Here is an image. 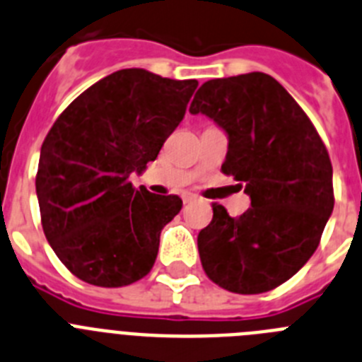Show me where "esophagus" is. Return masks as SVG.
Masks as SVG:
<instances>
[{
  "mask_svg": "<svg viewBox=\"0 0 362 362\" xmlns=\"http://www.w3.org/2000/svg\"><path fill=\"white\" fill-rule=\"evenodd\" d=\"M194 199H197V197H194V194H191V193H185L184 197H182V200H184V204L191 202V200H194Z\"/></svg>",
  "mask_w": 362,
  "mask_h": 362,
  "instance_id": "obj_1",
  "label": "esophagus"
}]
</instances>
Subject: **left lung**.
<instances>
[{
    "mask_svg": "<svg viewBox=\"0 0 362 362\" xmlns=\"http://www.w3.org/2000/svg\"><path fill=\"white\" fill-rule=\"evenodd\" d=\"M189 112L224 129L222 173L251 199L237 218L213 204L211 224L199 233L204 272L233 293L273 290L315 253L333 211L328 151L291 94L264 72L206 81Z\"/></svg>",
    "mask_w": 362,
    "mask_h": 362,
    "instance_id": "left-lung-1",
    "label": "left lung"
}]
</instances>
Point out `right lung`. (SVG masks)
Listing matches in <instances>:
<instances>
[{
    "mask_svg": "<svg viewBox=\"0 0 362 362\" xmlns=\"http://www.w3.org/2000/svg\"><path fill=\"white\" fill-rule=\"evenodd\" d=\"M197 86L122 69L83 90L50 127L36 194L43 233L72 275L120 288L151 272L182 200L136 189L129 178L156 160Z\"/></svg>",
    "mask_w": 362,
    "mask_h": 362,
    "instance_id": "obj_1",
    "label": "right lung"
}]
</instances>
